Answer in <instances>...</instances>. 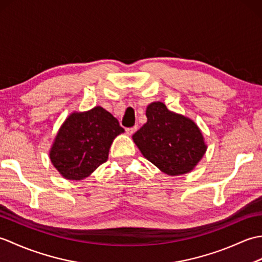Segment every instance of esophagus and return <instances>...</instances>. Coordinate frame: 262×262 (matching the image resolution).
I'll return each instance as SVG.
<instances>
[{"mask_svg":"<svg viewBox=\"0 0 262 262\" xmlns=\"http://www.w3.org/2000/svg\"><path fill=\"white\" fill-rule=\"evenodd\" d=\"M137 130V127H129V128H126V133L128 135H133L134 133Z\"/></svg>","mask_w":262,"mask_h":262,"instance_id":"obj_1","label":"esophagus"}]
</instances>
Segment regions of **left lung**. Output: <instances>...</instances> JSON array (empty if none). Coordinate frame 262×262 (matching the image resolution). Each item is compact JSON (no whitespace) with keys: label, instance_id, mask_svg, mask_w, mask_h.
Here are the masks:
<instances>
[{"label":"left lung","instance_id":"obj_1","mask_svg":"<svg viewBox=\"0 0 262 262\" xmlns=\"http://www.w3.org/2000/svg\"><path fill=\"white\" fill-rule=\"evenodd\" d=\"M146 117V124L133 135L144 158L169 176L193 170L207 149L199 127L160 101L147 105Z\"/></svg>","mask_w":262,"mask_h":262}]
</instances>
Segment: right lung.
<instances>
[{
	"instance_id": "1",
	"label": "right lung",
	"mask_w": 262,
	"mask_h": 262,
	"mask_svg": "<svg viewBox=\"0 0 262 262\" xmlns=\"http://www.w3.org/2000/svg\"><path fill=\"white\" fill-rule=\"evenodd\" d=\"M124 132L118 120L99 105L73 113L60 126L49 158L65 179L82 180L108 160L111 144Z\"/></svg>"
}]
</instances>
